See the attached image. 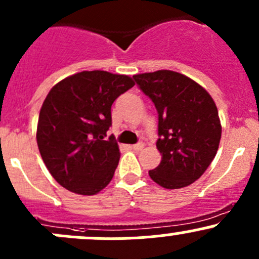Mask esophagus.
<instances>
[{
	"mask_svg": "<svg viewBox=\"0 0 259 259\" xmlns=\"http://www.w3.org/2000/svg\"><path fill=\"white\" fill-rule=\"evenodd\" d=\"M129 148L133 149V150H142V149L144 148V144H143V143H139V144L129 145Z\"/></svg>",
	"mask_w": 259,
	"mask_h": 259,
	"instance_id": "34e87169",
	"label": "esophagus"
}]
</instances>
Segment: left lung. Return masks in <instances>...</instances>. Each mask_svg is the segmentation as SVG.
I'll use <instances>...</instances> for the list:
<instances>
[{"instance_id":"1","label":"left lung","mask_w":259,"mask_h":259,"mask_svg":"<svg viewBox=\"0 0 259 259\" xmlns=\"http://www.w3.org/2000/svg\"><path fill=\"white\" fill-rule=\"evenodd\" d=\"M133 79L158 111L161 161L149 176L166 189L188 187L203 176L218 151L222 126L215 103L199 83L170 70Z\"/></svg>"}]
</instances>
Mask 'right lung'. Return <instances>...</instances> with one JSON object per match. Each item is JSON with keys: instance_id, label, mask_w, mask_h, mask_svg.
Returning a JSON list of instances; mask_svg holds the SVG:
<instances>
[{"instance_id": "right-lung-1", "label": "right lung", "mask_w": 259, "mask_h": 259, "mask_svg": "<svg viewBox=\"0 0 259 259\" xmlns=\"http://www.w3.org/2000/svg\"><path fill=\"white\" fill-rule=\"evenodd\" d=\"M135 85L127 75L81 71L57 82L38 115V150L46 168L65 189L94 195L113 179L120 159L111 135V105Z\"/></svg>"}]
</instances>
